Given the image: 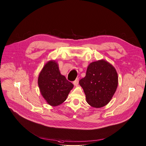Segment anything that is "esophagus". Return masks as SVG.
Segmentation results:
<instances>
[{"instance_id": "34e87169", "label": "esophagus", "mask_w": 146, "mask_h": 146, "mask_svg": "<svg viewBox=\"0 0 146 146\" xmlns=\"http://www.w3.org/2000/svg\"><path fill=\"white\" fill-rule=\"evenodd\" d=\"M79 83V78H76L75 81L73 82V84L75 86H77Z\"/></svg>"}]
</instances>
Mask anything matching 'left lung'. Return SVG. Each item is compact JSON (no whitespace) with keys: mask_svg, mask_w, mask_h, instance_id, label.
Masks as SVG:
<instances>
[{"mask_svg":"<svg viewBox=\"0 0 146 146\" xmlns=\"http://www.w3.org/2000/svg\"><path fill=\"white\" fill-rule=\"evenodd\" d=\"M87 103L101 108L108 104L118 85V76L115 67L104 60L90 63L85 76L79 81Z\"/></svg>","mask_w":146,"mask_h":146,"instance_id":"8db88e82","label":"left lung"}]
</instances>
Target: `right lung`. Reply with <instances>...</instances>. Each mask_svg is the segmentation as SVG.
Wrapping results in <instances>:
<instances>
[{"instance_id": "1", "label": "right lung", "mask_w": 146, "mask_h": 146, "mask_svg": "<svg viewBox=\"0 0 146 146\" xmlns=\"http://www.w3.org/2000/svg\"><path fill=\"white\" fill-rule=\"evenodd\" d=\"M38 83L42 96L52 106L64 102L74 85L61 74L58 64L55 61L46 63L40 71Z\"/></svg>"}]
</instances>
